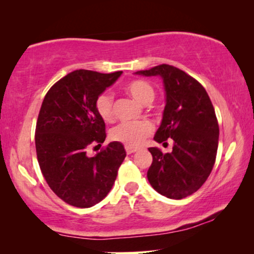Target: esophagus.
Instances as JSON below:
<instances>
[{
  "instance_id": "34e87169",
  "label": "esophagus",
  "mask_w": 254,
  "mask_h": 254,
  "mask_svg": "<svg viewBox=\"0 0 254 254\" xmlns=\"http://www.w3.org/2000/svg\"><path fill=\"white\" fill-rule=\"evenodd\" d=\"M125 150H126L128 155H130V154H133V152L137 151V148L136 147H130V145H125Z\"/></svg>"
}]
</instances>
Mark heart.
<instances>
[{"label":"heart","instance_id":"heart-1","mask_svg":"<svg viewBox=\"0 0 254 254\" xmlns=\"http://www.w3.org/2000/svg\"><path fill=\"white\" fill-rule=\"evenodd\" d=\"M125 91L133 97L138 103H151L155 98V90L150 83L143 79H134L125 85ZM95 107L100 119L105 123H112L114 120L113 99L109 93H100L97 97ZM152 133V125L147 120L135 121V123L119 124L111 130V138L130 147H137Z\"/></svg>","mask_w":254,"mask_h":254}]
</instances>
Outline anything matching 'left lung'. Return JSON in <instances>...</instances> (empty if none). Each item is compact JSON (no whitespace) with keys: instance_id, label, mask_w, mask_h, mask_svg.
Listing matches in <instances>:
<instances>
[{"instance_id":"1","label":"left lung","mask_w":254,"mask_h":254,"mask_svg":"<svg viewBox=\"0 0 254 254\" xmlns=\"http://www.w3.org/2000/svg\"><path fill=\"white\" fill-rule=\"evenodd\" d=\"M135 74L159 75L166 92L161 127L154 140L173 141L171 152L149 148L152 163L147 177L150 185L169 199H184L196 192L209 177L217 154L220 128L206 89L182 69L159 64Z\"/></svg>"}]
</instances>
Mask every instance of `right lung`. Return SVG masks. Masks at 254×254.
Returning a JSON list of instances; mask_svg holds the SVG:
<instances>
[{
    "mask_svg": "<svg viewBox=\"0 0 254 254\" xmlns=\"http://www.w3.org/2000/svg\"><path fill=\"white\" fill-rule=\"evenodd\" d=\"M121 74L71 71L52 85L41 104L34 135L38 163L51 190L70 206L100 202L126 157L120 142H111L93 157L86 155L90 145L100 147L106 137L105 123L95 107L97 97Z\"/></svg>",
    "mask_w": 254,
    "mask_h": 254,
    "instance_id": "add662e5",
    "label": "right lung"
}]
</instances>
